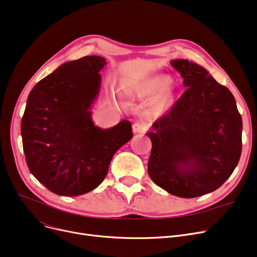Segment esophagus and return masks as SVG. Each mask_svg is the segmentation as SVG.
Wrapping results in <instances>:
<instances>
[{
  "instance_id": "esophagus-1",
  "label": "esophagus",
  "mask_w": 257,
  "mask_h": 257,
  "mask_svg": "<svg viewBox=\"0 0 257 257\" xmlns=\"http://www.w3.org/2000/svg\"><path fill=\"white\" fill-rule=\"evenodd\" d=\"M147 129V126L143 121H136V123L133 124V132L134 133H143L145 132Z\"/></svg>"
}]
</instances>
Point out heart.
Segmentation results:
<instances>
[{
  "mask_svg": "<svg viewBox=\"0 0 257 257\" xmlns=\"http://www.w3.org/2000/svg\"><path fill=\"white\" fill-rule=\"evenodd\" d=\"M169 82H170L169 78L165 76H155V77L148 78L138 84L137 92L139 93L140 97L153 98L157 96L160 91H162L166 88ZM173 101H174L173 91L171 89H165L158 97L157 101L153 106V109L157 113H164L171 107V105L173 104Z\"/></svg>",
  "mask_w": 257,
  "mask_h": 257,
  "instance_id": "obj_1",
  "label": "heart"
}]
</instances>
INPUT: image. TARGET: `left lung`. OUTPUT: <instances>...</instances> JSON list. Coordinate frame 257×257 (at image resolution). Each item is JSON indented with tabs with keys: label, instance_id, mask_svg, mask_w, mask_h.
Wrapping results in <instances>:
<instances>
[{
	"label": "left lung",
	"instance_id": "left-lung-1",
	"mask_svg": "<svg viewBox=\"0 0 257 257\" xmlns=\"http://www.w3.org/2000/svg\"><path fill=\"white\" fill-rule=\"evenodd\" d=\"M171 64L187 88L148 133V173L170 194L195 198L231 176L241 153V116L230 90L203 67L185 59Z\"/></svg>",
	"mask_w": 257,
	"mask_h": 257
}]
</instances>
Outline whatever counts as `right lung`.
<instances>
[{
  "mask_svg": "<svg viewBox=\"0 0 257 257\" xmlns=\"http://www.w3.org/2000/svg\"><path fill=\"white\" fill-rule=\"evenodd\" d=\"M105 63L100 56L65 62L40 80L27 100L21 123L26 163L56 195L74 197L94 190L114 153L133 137L129 120L110 129L91 120L90 105Z\"/></svg>",
  "mask_w": 257,
  "mask_h": 257,
  "instance_id": "1",
  "label": "right lung"
}]
</instances>
